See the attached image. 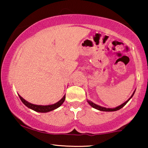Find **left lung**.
I'll return each mask as SVG.
<instances>
[{
    "label": "left lung",
    "instance_id": "left-lung-1",
    "mask_svg": "<svg viewBox=\"0 0 148 148\" xmlns=\"http://www.w3.org/2000/svg\"><path fill=\"white\" fill-rule=\"evenodd\" d=\"M135 92H133V94H132V96H131V98H129L128 100H127L126 102H125V103H123V104L120 105V106H117V107H116V108H104V107H102V106H98V105H97V104H94V103H93L92 102H91V101H90V100H88V102L89 103V104H90L91 106L93 107V108H96V109H97V110H100V111H106V112H111V111H116V110H120L121 108H122L123 106H125V104H126L127 103L129 102V100H130V99L133 97V95H134Z\"/></svg>",
    "mask_w": 148,
    "mask_h": 148
}]
</instances>
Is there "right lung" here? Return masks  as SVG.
I'll list each match as a JSON object with an SVG mask.
<instances>
[{"instance_id":"obj_1","label":"right lung","mask_w":148,"mask_h":148,"mask_svg":"<svg viewBox=\"0 0 148 148\" xmlns=\"http://www.w3.org/2000/svg\"><path fill=\"white\" fill-rule=\"evenodd\" d=\"M19 96V98L21 99V102L23 103L26 106L28 107L29 108H31L32 110L36 111V112H50V111H52L54 110V109L58 108V107L62 105V103L64 102V100H65V95L63 96L61 100L58 101V102L55 103V104H52V105H48V106H40V105H35L33 104H31V103L27 102V101L24 100V99L22 98L21 96Z\"/></svg>"}]
</instances>
